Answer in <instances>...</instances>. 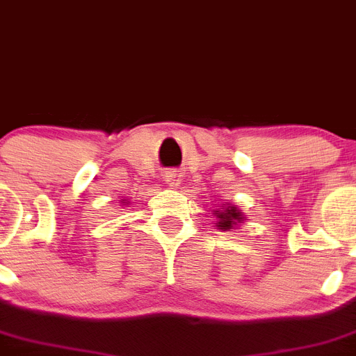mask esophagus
<instances>
[{
	"label": "esophagus",
	"instance_id": "esophagus-1",
	"mask_svg": "<svg viewBox=\"0 0 356 356\" xmlns=\"http://www.w3.org/2000/svg\"><path fill=\"white\" fill-rule=\"evenodd\" d=\"M181 174H179L175 168H170V170L165 172V182H167L168 186H172V188H177L179 184H181Z\"/></svg>",
	"mask_w": 356,
	"mask_h": 356
}]
</instances>
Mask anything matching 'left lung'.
<instances>
[{"label": "left lung", "instance_id": "left-lung-1", "mask_svg": "<svg viewBox=\"0 0 356 356\" xmlns=\"http://www.w3.org/2000/svg\"><path fill=\"white\" fill-rule=\"evenodd\" d=\"M216 218L219 219L218 223H216V227L219 228V230H234L235 225L238 223V221H242V212H238L235 207H227L223 209V211H216Z\"/></svg>", "mask_w": 356, "mask_h": 356}]
</instances>
